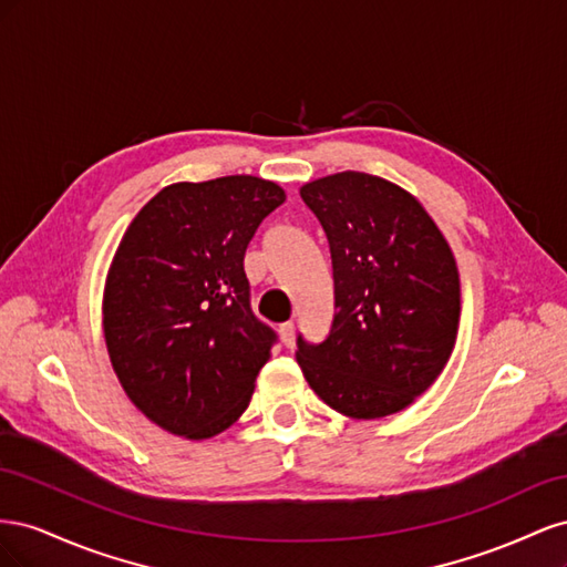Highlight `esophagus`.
Returning <instances> with one entry per match:
<instances>
[{"instance_id":"obj_1","label":"esophagus","mask_w":567,"mask_h":567,"mask_svg":"<svg viewBox=\"0 0 567 567\" xmlns=\"http://www.w3.org/2000/svg\"><path fill=\"white\" fill-rule=\"evenodd\" d=\"M279 336H281V342L286 348H293L296 346V323L293 321H286L279 326Z\"/></svg>"}]
</instances>
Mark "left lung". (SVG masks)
Here are the masks:
<instances>
[{
  "instance_id": "left-lung-1",
  "label": "left lung",
  "mask_w": 567,
  "mask_h": 567,
  "mask_svg": "<svg viewBox=\"0 0 567 567\" xmlns=\"http://www.w3.org/2000/svg\"><path fill=\"white\" fill-rule=\"evenodd\" d=\"M329 238L331 333L298 336L305 381L338 414L373 421L414 404L447 367L461 317L454 252L433 217L383 177L336 173L300 186Z\"/></svg>"
}]
</instances>
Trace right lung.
I'll return each mask as SVG.
<instances>
[{
  "label": "right lung",
  "instance_id": "1",
  "mask_svg": "<svg viewBox=\"0 0 567 567\" xmlns=\"http://www.w3.org/2000/svg\"><path fill=\"white\" fill-rule=\"evenodd\" d=\"M286 200L262 177L177 182L136 213L104 286V338L130 402L208 440L244 414L277 336L250 310L244 255Z\"/></svg>",
  "mask_w": 567,
  "mask_h": 567
}]
</instances>
